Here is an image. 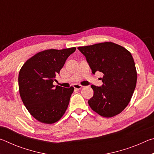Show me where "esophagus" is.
<instances>
[{
    "label": "esophagus",
    "mask_w": 154,
    "mask_h": 154,
    "mask_svg": "<svg viewBox=\"0 0 154 154\" xmlns=\"http://www.w3.org/2000/svg\"><path fill=\"white\" fill-rule=\"evenodd\" d=\"M73 87H74L75 89H76V90H80V89H82V88L83 86V85H79V84H74Z\"/></svg>",
    "instance_id": "1"
}]
</instances>
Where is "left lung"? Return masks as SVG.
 Returning <instances> with one entry per match:
<instances>
[{
	"label": "left lung",
	"mask_w": 154,
	"mask_h": 154,
	"mask_svg": "<svg viewBox=\"0 0 154 154\" xmlns=\"http://www.w3.org/2000/svg\"><path fill=\"white\" fill-rule=\"evenodd\" d=\"M85 56L93 74L103 72V85H92L88 104L100 116L111 118L124 110L136 88L137 74L130 52L122 46L105 42L77 48Z\"/></svg>",
	"instance_id": "8db88e82"
}]
</instances>
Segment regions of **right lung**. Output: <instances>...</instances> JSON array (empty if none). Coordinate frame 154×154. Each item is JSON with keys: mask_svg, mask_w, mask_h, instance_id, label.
Segmentation results:
<instances>
[{"mask_svg": "<svg viewBox=\"0 0 154 154\" xmlns=\"http://www.w3.org/2000/svg\"><path fill=\"white\" fill-rule=\"evenodd\" d=\"M75 48L48 49L36 54L21 68L18 84L24 106L38 121L53 124L64 114L74 88L53 85L56 75Z\"/></svg>", "mask_w": 154, "mask_h": 154, "instance_id": "add662e5", "label": "right lung"}]
</instances>
